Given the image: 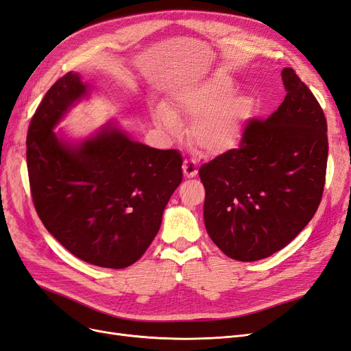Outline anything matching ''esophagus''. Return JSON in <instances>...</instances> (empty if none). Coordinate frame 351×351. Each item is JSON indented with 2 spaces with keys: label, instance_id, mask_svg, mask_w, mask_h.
<instances>
[{
  "label": "esophagus",
  "instance_id": "esophagus-1",
  "mask_svg": "<svg viewBox=\"0 0 351 351\" xmlns=\"http://www.w3.org/2000/svg\"><path fill=\"white\" fill-rule=\"evenodd\" d=\"M183 173L187 178H192L197 174V165H196L193 159H189V158L184 159V161H183Z\"/></svg>",
  "mask_w": 351,
  "mask_h": 351
}]
</instances>
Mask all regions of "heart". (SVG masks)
<instances>
[{"instance_id":"obj_1","label":"heart","mask_w":351,"mask_h":351,"mask_svg":"<svg viewBox=\"0 0 351 351\" xmlns=\"http://www.w3.org/2000/svg\"><path fill=\"white\" fill-rule=\"evenodd\" d=\"M236 80L217 73L205 80L189 84L174 93V110L159 105L155 121L168 134L178 136L183 123L193 121L190 139L197 151L218 155L239 145L254 110V101L246 93H234Z\"/></svg>"}]
</instances>
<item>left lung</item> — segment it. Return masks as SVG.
Returning <instances> with one entry per match:
<instances>
[{"label":"left lung","instance_id":"left-lung-1","mask_svg":"<svg viewBox=\"0 0 351 351\" xmlns=\"http://www.w3.org/2000/svg\"><path fill=\"white\" fill-rule=\"evenodd\" d=\"M287 92L267 120L250 119L239 147L199 168L209 237L228 258L252 262L285 247L321 204L326 119L312 90L284 69Z\"/></svg>","mask_w":351,"mask_h":351}]
</instances>
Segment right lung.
Here are the masks:
<instances>
[{
	"instance_id": "add662e5",
	"label": "right lung",
	"mask_w": 351,
	"mask_h": 351,
	"mask_svg": "<svg viewBox=\"0 0 351 351\" xmlns=\"http://www.w3.org/2000/svg\"><path fill=\"white\" fill-rule=\"evenodd\" d=\"M86 89L70 71L38 105L26 141L30 193L42 224L71 254L121 269L155 239L182 183L183 158L133 142L111 125L79 146L61 142L52 129Z\"/></svg>"
}]
</instances>
